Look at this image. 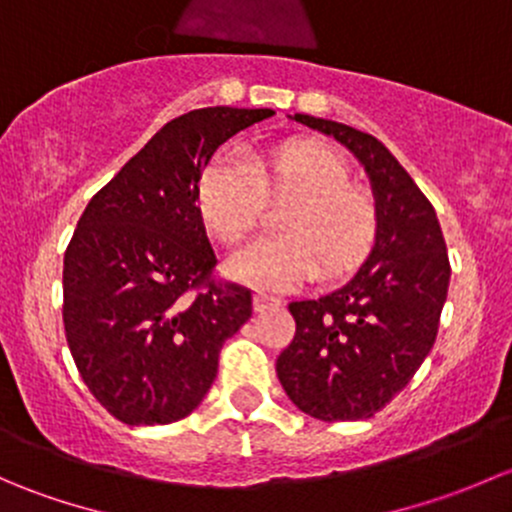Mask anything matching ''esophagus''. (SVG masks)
Here are the masks:
<instances>
[{
    "mask_svg": "<svg viewBox=\"0 0 512 512\" xmlns=\"http://www.w3.org/2000/svg\"><path fill=\"white\" fill-rule=\"evenodd\" d=\"M275 307H280V299L277 297H270V294L265 292L255 294V312H267V309H275Z\"/></svg>",
    "mask_w": 512,
    "mask_h": 512,
    "instance_id": "esophagus-1",
    "label": "esophagus"
}]
</instances>
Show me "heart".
Wrapping results in <instances>:
<instances>
[{
  "label": "heart",
  "instance_id": "obj_1",
  "mask_svg": "<svg viewBox=\"0 0 512 512\" xmlns=\"http://www.w3.org/2000/svg\"><path fill=\"white\" fill-rule=\"evenodd\" d=\"M294 198L280 220L282 237L257 240L227 262L237 282L282 292L314 280H339L369 255L376 237V205L349 183L347 160L314 141H285L250 160L213 158L195 190L205 227L225 245H240L267 200Z\"/></svg>",
  "mask_w": 512,
  "mask_h": 512
}]
</instances>
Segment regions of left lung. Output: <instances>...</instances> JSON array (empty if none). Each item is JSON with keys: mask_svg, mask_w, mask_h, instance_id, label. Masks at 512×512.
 <instances>
[{"mask_svg": "<svg viewBox=\"0 0 512 512\" xmlns=\"http://www.w3.org/2000/svg\"><path fill=\"white\" fill-rule=\"evenodd\" d=\"M294 121L359 158L376 198V242L344 287L289 304L297 332L277 356L292 404L319 421H359L411 381L438 334L451 265L436 210L374 136L327 118Z\"/></svg>", "mask_w": 512, "mask_h": 512, "instance_id": "1", "label": "left lung"}]
</instances>
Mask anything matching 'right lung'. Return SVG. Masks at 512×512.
<instances>
[{"label":"right lung","instance_id":"right-lung-1","mask_svg":"<svg viewBox=\"0 0 512 512\" xmlns=\"http://www.w3.org/2000/svg\"><path fill=\"white\" fill-rule=\"evenodd\" d=\"M270 108H198L165 123L86 205L64 255V332L98 404L128 426L180 421L252 317L213 277L195 190L213 153Z\"/></svg>","mask_w":512,"mask_h":512}]
</instances>
